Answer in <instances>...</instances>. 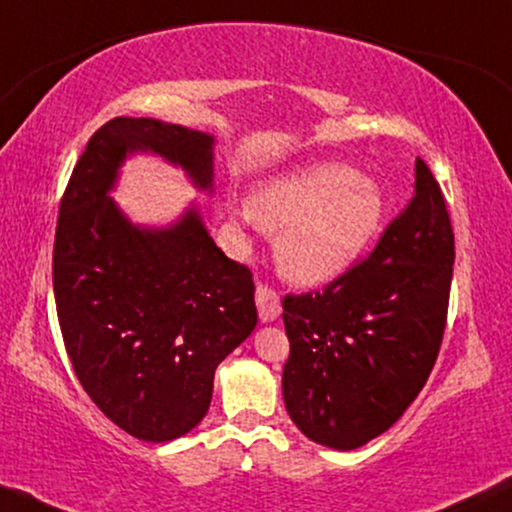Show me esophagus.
I'll use <instances>...</instances> for the list:
<instances>
[{"label": "esophagus", "instance_id": "34e87169", "mask_svg": "<svg viewBox=\"0 0 512 512\" xmlns=\"http://www.w3.org/2000/svg\"><path fill=\"white\" fill-rule=\"evenodd\" d=\"M256 305H258V317H261L263 324L275 321L279 317V312H282V303H279L277 291L265 284L256 286Z\"/></svg>", "mask_w": 512, "mask_h": 512}]
</instances>
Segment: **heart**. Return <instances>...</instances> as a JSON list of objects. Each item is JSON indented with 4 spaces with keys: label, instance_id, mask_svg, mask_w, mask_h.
Masks as SVG:
<instances>
[{
    "label": "heart",
    "instance_id": "1",
    "mask_svg": "<svg viewBox=\"0 0 512 512\" xmlns=\"http://www.w3.org/2000/svg\"><path fill=\"white\" fill-rule=\"evenodd\" d=\"M387 202L375 181L342 163L272 177L242 212L277 237V268L293 284L319 286L342 275L380 233Z\"/></svg>",
    "mask_w": 512,
    "mask_h": 512
}]
</instances>
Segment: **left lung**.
<instances>
[{
    "label": "left lung",
    "mask_w": 512,
    "mask_h": 512,
    "mask_svg": "<svg viewBox=\"0 0 512 512\" xmlns=\"http://www.w3.org/2000/svg\"><path fill=\"white\" fill-rule=\"evenodd\" d=\"M454 233L422 158L415 195L366 261L286 296L284 405L314 443L349 452L391 429L429 380L445 333Z\"/></svg>",
    "instance_id": "obj_1"
}]
</instances>
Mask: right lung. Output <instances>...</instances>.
<instances>
[{
    "mask_svg": "<svg viewBox=\"0 0 512 512\" xmlns=\"http://www.w3.org/2000/svg\"><path fill=\"white\" fill-rule=\"evenodd\" d=\"M135 153L181 167L198 191L214 193L212 135L156 118L104 123L62 195L53 291L86 394L125 433L167 443L207 415L216 368L256 328V289L195 205L163 228L128 219L109 193Z\"/></svg>",
    "mask_w": 512,
    "mask_h": 512,
    "instance_id": "obj_1",
    "label": "right lung"
}]
</instances>
